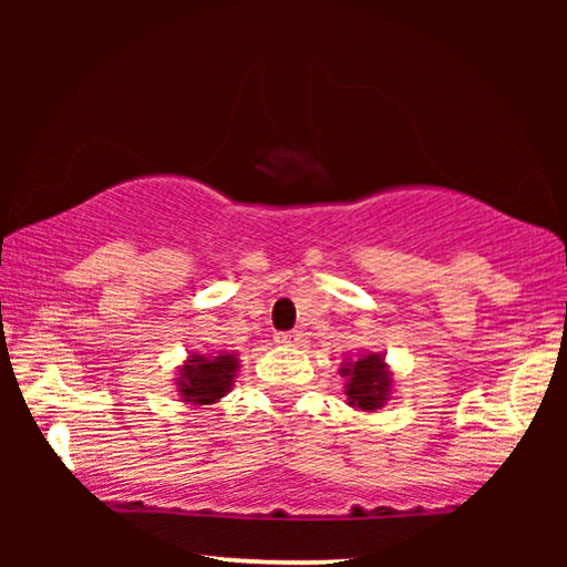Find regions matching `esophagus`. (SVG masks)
I'll use <instances>...</instances> for the list:
<instances>
[{
  "label": "esophagus",
  "instance_id": "esophagus-1",
  "mask_svg": "<svg viewBox=\"0 0 567 567\" xmlns=\"http://www.w3.org/2000/svg\"><path fill=\"white\" fill-rule=\"evenodd\" d=\"M276 343H281V346H299L301 343V336H299L297 330H293V332H278Z\"/></svg>",
  "mask_w": 567,
  "mask_h": 567
}]
</instances>
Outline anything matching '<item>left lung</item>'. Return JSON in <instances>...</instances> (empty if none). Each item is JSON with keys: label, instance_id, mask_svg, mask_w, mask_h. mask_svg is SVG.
Masks as SVG:
<instances>
[{"label": "left lung", "instance_id": "1", "mask_svg": "<svg viewBox=\"0 0 567 567\" xmlns=\"http://www.w3.org/2000/svg\"><path fill=\"white\" fill-rule=\"evenodd\" d=\"M340 377L346 379V402L363 413L384 408L392 394V371L382 353H367L355 361H343Z\"/></svg>", "mask_w": 567, "mask_h": 567}]
</instances>
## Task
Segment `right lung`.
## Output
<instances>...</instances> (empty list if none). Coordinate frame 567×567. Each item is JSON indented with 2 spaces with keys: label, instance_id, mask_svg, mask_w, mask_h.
<instances>
[{
  "label": "right lung",
  "instance_id": "right-lung-1",
  "mask_svg": "<svg viewBox=\"0 0 567 567\" xmlns=\"http://www.w3.org/2000/svg\"><path fill=\"white\" fill-rule=\"evenodd\" d=\"M237 371L239 359L235 353H193L183 361L181 371H177V394L188 405H214V402H219L231 390Z\"/></svg>",
  "mask_w": 567,
  "mask_h": 567
}]
</instances>
